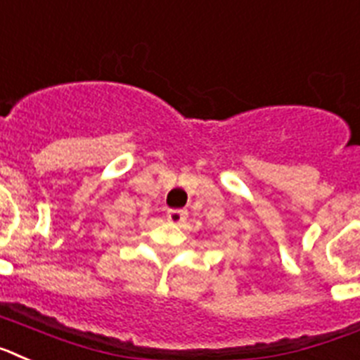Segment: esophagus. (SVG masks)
Returning <instances> with one entry per match:
<instances>
[{"label":"esophagus","mask_w":360,"mask_h":360,"mask_svg":"<svg viewBox=\"0 0 360 360\" xmlns=\"http://www.w3.org/2000/svg\"><path fill=\"white\" fill-rule=\"evenodd\" d=\"M186 214L188 212L183 210V208H172V210L167 212V219L170 223H183L184 219H186Z\"/></svg>","instance_id":"obj_1"}]
</instances>
